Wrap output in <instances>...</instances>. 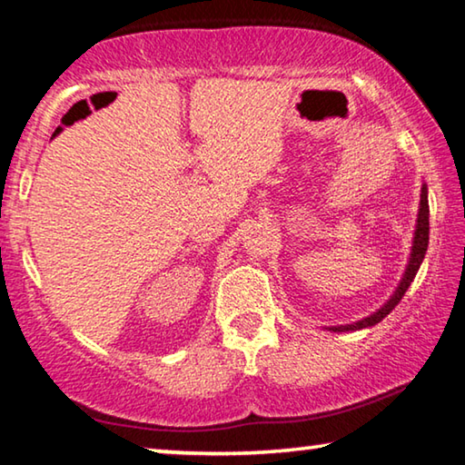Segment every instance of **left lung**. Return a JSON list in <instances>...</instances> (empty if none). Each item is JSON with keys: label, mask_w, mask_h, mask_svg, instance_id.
<instances>
[{"label": "left lung", "mask_w": 465, "mask_h": 465, "mask_svg": "<svg viewBox=\"0 0 465 465\" xmlns=\"http://www.w3.org/2000/svg\"><path fill=\"white\" fill-rule=\"evenodd\" d=\"M427 246H429V193H427V184H422L420 191V209H419V222H416V232H414V242H412V252H411V261H408L406 272L402 281H400L398 289L393 291V295L388 299V303L383 308L377 310L371 316H367L363 320L355 322V324H346V326H332L330 330L332 332H349V330H361V328H369L375 326L377 322H381L388 313L396 308L400 303V299L404 297V293L411 287V282L414 281L416 272H419L422 258L427 254Z\"/></svg>", "instance_id": "1"}]
</instances>
